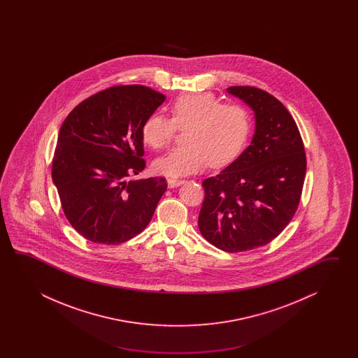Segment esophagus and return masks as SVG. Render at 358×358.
<instances>
[{
    "instance_id": "obj_1",
    "label": "esophagus",
    "mask_w": 358,
    "mask_h": 358,
    "mask_svg": "<svg viewBox=\"0 0 358 358\" xmlns=\"http://www.w3.org/2000/svg\"><path fill=\"white\" fill-rule=\"evenodd\" d=\"M185 182V180L182 179H168L169 188H176V187H180Z\"/></svg>"
}]
</instances>
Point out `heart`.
Here are the masks:
<instances>
[{
  "instance_id": "obj_1",
  "label": "heart",
  "mask_w": 358,
  "mask_h": 358,
  "mask_svg": "<svg viewBox=\"0 0 358 358\" xmlns=\"http://www.w3.org/2000/svg\"><path fill=\"white\" fill-rule=\"evenodd\" d=\"M171 120L150 115L142 127V139L153 150L170 143L176 128H184L179 145L153 162L161 176H189L210 164L224 168L241 156L251 134V117L239 105L221 103L213 93L182 94L170 105Z\"/></svg>"
}]
</instances>
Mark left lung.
<instances>
[{
  "instance_id": "left-lung-1",
  "label": "left lung",
  "mask_w": 358,
  "mask_h": 358,
  "mask_svg": "<svg viewBox=\"0 0 358 358\" xmlns=\"http://www.w3.org/2000/svg\"><path fill=\"white\" fill-rule=\"evenodd\" d=\"M255 114V134L241 156L202 182L198 228L225 252L270 243L297 211L306 155L297 124L279 99L253 87H229Z\"/></svg>"
}]
</instances>
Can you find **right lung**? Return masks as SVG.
I'll return each mask as SVG.
<instances>
[{"label": "right lung", "instance_id": "1", "mask_svg": "<svg viewBox=\"0 0 358 358\" xmlns=\"http://www.w3.org/2000/svg\"><path fill=\"white\" fill-rule=\"evenodd\" d=\"M165 96L143 85L113 87L84 99L61 125L52 180L69 222L85 239L124 243L145 230L166 192L145 168L142 127Z\"/></svg>", "mask_w": 358, "mask_h": 358}]
</instances>
